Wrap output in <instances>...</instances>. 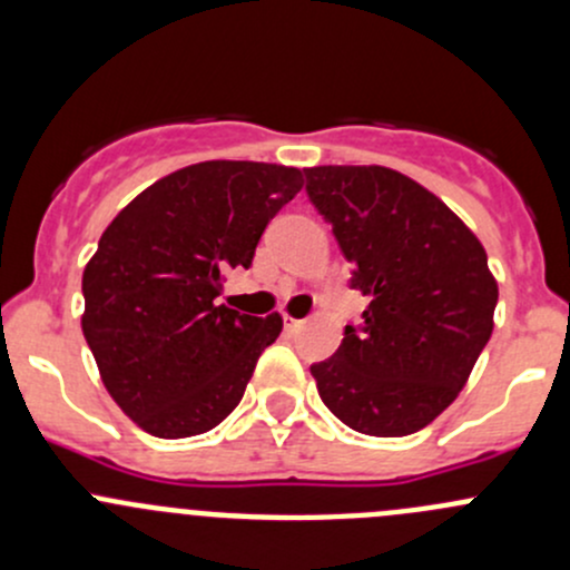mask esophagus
Masks as SVG:
<instances>
[{"label": "esophagus", "mask_w": 570, "mask_h": 570, "mask_svg": "<svg viewBox=\"0 0 570 570\" xmlns=\"http://www.w3.org/2000/svg\"><path fill=\"white\" fill-rule=\"evenodd\" d=\"M284 327L286 333H297L303 327V320H295V317H284Z\"/></svg>", "instance_id": "34e87169"}]
</instances>
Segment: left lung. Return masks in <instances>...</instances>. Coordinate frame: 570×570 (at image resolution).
I'll return each mask as SVG.
<instances>
[{
	"label": "left lung",
	"mask_w": 570,
	"mask_h": 570,
	"mask_svg": "<svg viewBox=\"0 0 570 570\" xmlns=\"http://www.w3.org/2000/svg\"><path fill=\"white\" fill-rule=\"evenodd\" d=\"M306 193L370 297L358 325L312 366L327 411L381 439L428 428L455 402L493 331L485 248L413 178L381 165L306 168Z\"/></svg>",
	"instance_id": "obj_1"
}]
</instances>
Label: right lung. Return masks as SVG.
<instances>
[{"instance_id":"1","label":"right lung","mask_w":570,"mask_h":570,"mask_svg":"<svg viewBox=\"0 0 570 570\" xmlns=\"http://www.w3.org/2000/svg\"><path fill=\"white\" fill-rule=\"evenodd\" d=\"M301 187L297 168L212 159L154 181L101 234L82 275V333L137 428L187 439L239 405L284 320L217 297Z\"/></svg>"}]
</instances>
